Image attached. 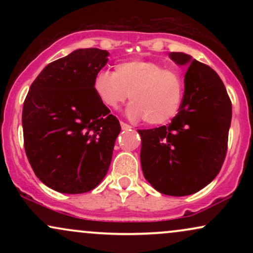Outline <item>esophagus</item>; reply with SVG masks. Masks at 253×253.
<instances>
[{
	"mask_svg": "<svg viewBox=\"0 0 253 253\" xmlns=\"http://www.w3.org/2000/svg\"><path fill=\"white\" fill-rule=\"evenodd\" d=\"M120 125H121V128H123V129H125V130H127V129L132 128V127H130L128 124H125V123H121Z\"/></svg>",
	"mask_w": 253,
	"mask_h": 253,
	"instance_id": "34e87169",
	"label": "esophagus"
}]
</instances>
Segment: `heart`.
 Returning <instances> with one entry per match:
<instances>
[{"mask_svg": "<svg viewBox=\"0 0 253 253\" xmlns=\"http://www.w3.org/2000/svg\"><path fill=\"white\" fill-rule=\"evenodd\" d=\"M92 89L108 109H118L127 98L132 119L144 118L150 125H163L181 108L184 80L178 70L164 68L155 60H126L115 65L114 72L100 70L92 80Z\"/></svg>", "mask_w": 253, "mask_h": 253, "instance_id": "heart-1", "label": "heart"}]
</instances>
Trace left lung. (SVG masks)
<instances>
[{
  "label": "left lung",
  "mask_w": 253,
  "mask_h": 253,
  "mask_svg": "<svg viewBox=\"0 0 253 253\" xmlns=\"http://www.w3.org/2000/svg\"><path fill=\"white\" fill-rule=\"evenodd\" d=\"M188 65L181 108L168 126L138 129L145 178L159 193L185 196L215 178L227 152L232 103L221 78L189 54L171 52Z\"/></svg>",
  "instance_id": "obj_1"
}]
</instances>
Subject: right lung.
<instances>
[{"label": "right lung", "mask_w": 253, "mask_h": 253, "mask_svg": "<svg viewBox=\"0 0 253 253\" xmlns=\"http://www.w3.org/2000/svg\"><path fill=\"white\" fill-rule=\"evenodd\" d=\"M108 56L78 48L45 66L26 96V155L38 178L59 193H86L108 172L121 127L92 89Z\"/></svg>", "instance_id": "1"}]
</instances>
